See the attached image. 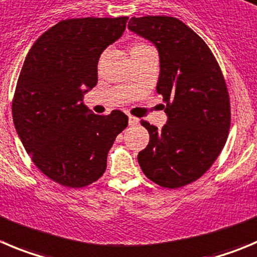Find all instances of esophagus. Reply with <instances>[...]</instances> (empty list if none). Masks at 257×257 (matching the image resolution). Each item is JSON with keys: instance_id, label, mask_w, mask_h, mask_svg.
Instances as JSON below:
<instances>
[{"instance_id": "1", "label": "esophagus", "mask_w": 257, "mask_h": 257, "mask_svg": "<svg viewBox=\"0 0 257 257\" xmlns=\"http://www.w3.org/2000/svg\"><path fill=\"white\" fill-rule=\"evenodd\" d=\"M138 124H140V119H138V117H136V116H129V125L131 126H134V125H138Z\"/></svg>"}]
</instances>
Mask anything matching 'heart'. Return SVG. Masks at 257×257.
Segmentation results:
<instances>
[{"label": "heart", "instance_id": "1", "mask_svg": "<svg viewBox=\"0 0 257 257\" xmlns=\"http://www.w3.org/2000/svg\"><path fill=\"white\" fill-rule=\"evenodd\" d=\"M145 47H148L146 43L143 42H134L133 44H132L131 47V50H136V49H141V48H145Z\"/></svg>", "mask_w": 257, "mask_h": 257}]
</instances>
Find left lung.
I'll return each mask as SVG.
<instances>
[{"label": "left lung", "mask_w": 257, "mask_h": 257, "mask_svg": "<svg viewBox=\"0 0 257 257\" xmlns=\"http://www.w3.org/2000/svg\"><path fill=\"white\" fill-rule=\"evenodd\" d=\"M128 28L157 47V92L169 115L162 129L141 120L150 143L138 162L157 185L183 188L203 176L226 145L231 126L226 80L207 43L179 19L132 18Z\"/></svg>", "instance_id": "obj_1"}]
</instances>
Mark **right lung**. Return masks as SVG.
<instances>
[{"mask_svg":"<svg viewBox=\"0 0 257 257\" xmlns=\"http://www.w3.org/2000/svg\"><path fill=\"white\" fill-rule=\"evenodd\" d=\"M128 16L67 19L48 29L29 50L16 83L13 117L35 166L67 188L95 183L107 152L128 125L120 110L93 114L82 104L97 83L102 50L119 39Z\"/></svg>","mask_w":257,"mask_h":257,"instance_id":"1","label":"right lung"}]
</instances>
